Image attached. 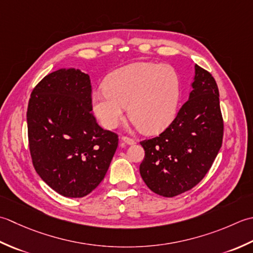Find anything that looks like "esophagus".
Returning a JSON list of instances; mask_svg holds the SVG:
<instances>
[{"mask_svg":"<svg viewBox=\"0 0 253 253\" xmlns=\"http://www.w3.org/2000/svg\"><path fill=\"white\" fill-rule=\"evenodd\" d=\"M121 141L123 142V143H126V144H127V145H133L134 143V140L133 138H130V137H127V136H122L121 137Z\"/></svg>","mask_w":253,"mask_h":253,"instance_id":"34e87169","label":"esophagus"}]
</instances>
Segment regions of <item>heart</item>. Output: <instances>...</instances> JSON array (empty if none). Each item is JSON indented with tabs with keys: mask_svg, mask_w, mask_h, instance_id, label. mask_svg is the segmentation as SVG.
I'll list each match as a JSON object with an SVG mask.
<instances>
[{
	"mask_svg": "<svg viewBox=\"0 0 253 253\" xmlns=\"http://www.w3.org/2000/svg\"><path fill=\"white\" fill-rule=\"evenodd\" d=\"M180 77L172 66L136 62L118 69L106 77L104 89L91 94V109L107 128H115L125 118L141 131H164L176 117L180 101Z\"/></svg>",
	"mask_w": 253,
	"mask_h": 253,
	"instance_id": "1",
	"label": "heart"
}]
</instances>
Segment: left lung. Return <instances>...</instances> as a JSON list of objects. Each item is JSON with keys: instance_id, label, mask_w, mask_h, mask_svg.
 Instances as JSON below:
<instances>
[{"instance_id": "obj_1", "label": "left lung", "mask_w": 253, "mask_h": 253, "mask_svg": "<svg viewBox=\"0 0 253 253\" xmlns=\"http://www.w3.org/2000/svg\"><path fill=\"white\" fill-rule=\"evenodd\" d=\"M188 101L159 136L141 142L140 165L147 187L172 198L195 187L210 170L223 142L224 123L214 77L194 65Z\"/></svg>"}]
</instances>
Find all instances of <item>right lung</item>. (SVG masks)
Segmentation results:
<instances>
[{"label": "right lung", "instance_id": "add662e5", "mask_svg": "<svg viewBox=\"0 0 253 253\" xmlns=\"http://www.w3.org/2000/svg\"><path fill=\"white\" fill-rule=\"evenodd\" d=\"M27 126L34 167L55 192L83 198L105 178L118 135L92 116L88 74L70 68L44 76L30 95Z\"/></svg>", "mask_w": 253, "mask_h": 253}]
</instances>
